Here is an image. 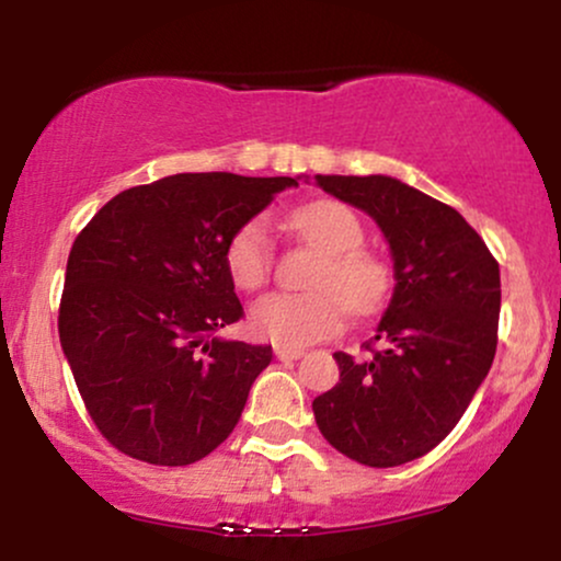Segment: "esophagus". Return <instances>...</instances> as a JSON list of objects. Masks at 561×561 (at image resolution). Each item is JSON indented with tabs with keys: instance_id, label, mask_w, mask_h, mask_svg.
<instances>
[{
	"instance_id": "esophagus-1",
	"label": "esophagus",
	"mask_w": 561,
	"mask_h": 561,
	"mask_svg": "<svg viewBox=\"0 0 561 561\" xmlns=\"http://www.w3.org/2000/svg\"><path fill=\"white\" fill-rule=\"evenodd\" d=\"M274 356L279 358V362H298V358L302 356V351H300V347H282V345H276L274 347Z\"/></svg>"
}]
</instances>
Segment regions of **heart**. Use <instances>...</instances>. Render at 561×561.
Returning a JSON list of instances; mask_svg holds the SVG:
<instances>
[{"mask_svg":"<svg viewBox=\"0 0 561 561\" xmlns=\"http://www.w3.org/2000/svg\"><path fill=\"white\" fill-rule=\"evenodd\" d=\"M289 229L321 250L308 274V293H274L253 302L250 332L282 347H302L343 330L345 313L371 317L390 298L392 272L388 261L364 248L358 216L337 199H313L289 214ZM224 266L231 285L255 293L268 282L274 248L263 218L242 224L229 237Z\"/></svg>","mask_w":561,"mask_h":561,"instance_id":"b5f03b06","label":"heart"}]
</instances>
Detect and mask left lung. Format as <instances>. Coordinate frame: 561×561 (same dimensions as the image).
<instances>
[{
  "mask_svg": "<svg viewBox=\"0 0 561 561\" xmlns=\"http://www.w3.org/2000/svg\"><path fill=\"white\" fill-rule=\"evenodd\" d=\"M369 214L390 242L396 289L369 356L334 353L340 382L313 401L321 435L347 459L398 467L430 454L495 356L499 261L459 210L390 176H317ZM379 342V346L374 343Z\"/></svg>",
  "mask_w": 561,
  "mask_h": 561,
  "instance_id": "1",
  "label": "left lung"
}]
</instances>
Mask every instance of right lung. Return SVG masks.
<instances>
[{
    "label": "right lung",
    "mask_w": 561,
    "mask_h": 561,
    "mask_svg": "<svg viewBox=\"0 0 561 561\" xmlns=\"http://www.w3.org/2000/svg\"><path fill=\"white\" fill-rule=\"evenodd\" d=\"M295 184L176 173L124 190L79 231L57 330L89 416L121 454L184 467L240 422L272 345L214 337L244 317L224 250Z\"/></svg>",
    "instance_id": "add662e5"
}]
</instances>
